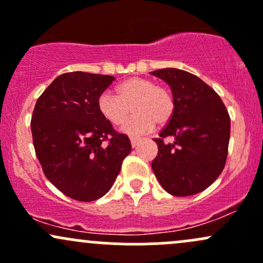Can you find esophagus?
I'll return each mask as SVG.
<instances>
[{"mask_svg":"<svg viewBox=\"0 0 263 263\" xmlns=\"http://www.w3.org/2000/svg\"><path fill=\"white\" fill-rule=\"evenodd\" d=\"M130 143H132V146H133V148H135V146H137L138 144H139V139H137V138H132V139H130Z\"/></svg>","mask_w":263,"mask_h":263,"instance_id":"obj_1","label":"esophagus"}]
</instances>
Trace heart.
Listing matches in <instances>:
<instances>
[{
  "mask_svg": "<svg viewBox=\"0 0 263 263\" xmlns=\"http://www.w3.org/2000/svg\"><path fill=\"white\" fill-rule=\"evenodd\" d=\"M117 97L103 92L99 97L98 109L110 124L119 126L128 118L130 106L134 117L121 128L130 137H139L154 129L155 123L163 125L174 112V98L164 86L153 80L130 78L117 86Z\"/></svg>",
  "mask_w": 263,
  "mask_h": 263,
  "instance_id": "obj_1",
  "label": "heart"
}]
</instances>
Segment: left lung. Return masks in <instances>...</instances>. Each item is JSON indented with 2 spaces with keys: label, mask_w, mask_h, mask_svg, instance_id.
Here are the masks:
<instances>
[{
  "label": "left lung",
  "mask_w": 263,
  "mask_h": 263,
  "mask_svg": "<svg viewBox=\"0 0 263 263\" xmlns=\"http://www.w3.org/2000/svg\"><path fill=\"white\" fill-rule=\"evenodd\" d=\"M171 86L174 112L154 139L158 155L152 168L158 182L172 196L187 197L208 188L224 168L231 119L219 95L198 76L184 70L151 72ZM173 136L175 142L164 139Z\"/></svg>",
  "instance_id": "1"
}]
</instances>
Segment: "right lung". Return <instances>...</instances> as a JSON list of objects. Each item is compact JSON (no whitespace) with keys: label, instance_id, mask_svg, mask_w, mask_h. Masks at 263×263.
Returning <instances> with one entry per match:
<instances>
[{"label":"right lung","instance_id":"obj_1","mask_svg":"<svg viewBox=\"0 0 263 263\" xmlns=\"http://www.w3.org/2000/svg\"><path fill=\"white\" fill-rule=\"evenodd\" d=\"M114 80L83 71L58 76L37 99L31 118L44 174L80 202L105 196L132 151L128 135L115 132L98 109L99 97Z\"/></svg>","mask_w":263,"mask_h":263}]
</instances>
